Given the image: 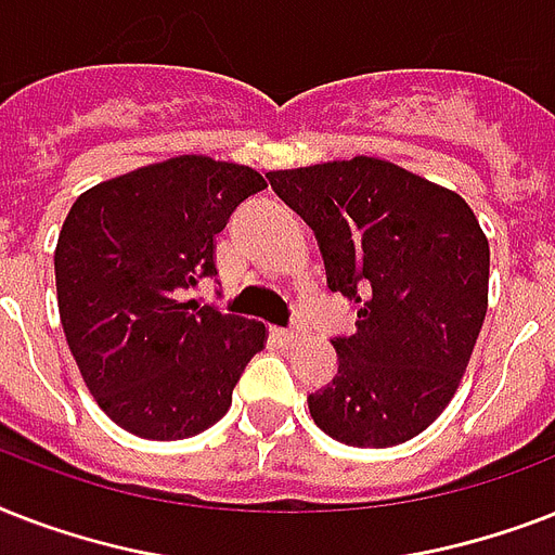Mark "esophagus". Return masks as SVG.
Instances as JSON below:
<instances>
[{"mask_svg": "<svg viewBox=\"0 0 555 555\" xmlns=\"http://www.w3.org/2000/svg\"><path fill=\"white\" fill-rule=\"evenodd\" d=\"M273 337H276V343H282V346H296V343L305 337V331L302 328H273Z\"/></svg>", "mask_w": 555, "mask_h": 555, "instance_id": "obj_1", "label": "esophagus"}]
</instances>
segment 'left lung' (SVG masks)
<instances>
[{
    "label": "left lung",
    "instance_id": "1",
    "mask_svg": "<svg viewBox=\"0 0 555 555\" xmlns=\"http://www.w3.org/2000/svg\"><path fill=\"white\" fill-rule=\"evenodd\" d=\"M305 218L334 294L357 311L334 337L339 369L308 395L313 423L346 447L386 449L438 421L487 317L490 244L457 192L357 155L268 172Z\"/></svg>",
    "mask_w": 555,
    "mask_h": 555
}]
</instances>
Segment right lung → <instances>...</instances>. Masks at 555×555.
Masks as SVG:
<instances>
[{
    "instance_id": "add662e5",
    "label": "right lung",
    "mask_w": 555,
    "mask_h": 555,
    "mask_svg": "<svg viewBox=\"0 0 555 555\" xmlns=\"http://www.w3.org/2000/svg\"><path fill=\"white\" fill-rule=\"evenodd\" d=\"M268 186L250 167L181 155L91 186L54 250L65 339L98 405L146 440L209 429L233 403L264 322L184 294L216 276V238Z\"/></svg>"
}]
</instances>
